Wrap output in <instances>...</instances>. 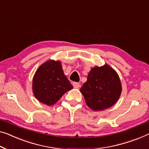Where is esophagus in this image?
Returning a JSON list of instances; mask_svg holds the SVG:
<instances>
[{"label":"esophagus","instance_id":"obj_1","mask_svg":"<svg viewBox=\"0 0 149 149\" xmlns=\"http://www.w3.org/2000/svg\"><path fill=\"white\" fill-rule=\"evenodd\" d=\"M73 86H74V87L75 88H79L80 85H79L78 82H74V83H73Z\"/></svg>","mask_w":149,"mask_h":149}]
</instances>
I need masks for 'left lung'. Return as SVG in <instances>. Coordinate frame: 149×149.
<instances>
[{"mask_svg":"<svg viewBox=\"0 0 149 149\" xmlns=\"http://www.w3.org/2000/svg\"><path fill=\"white\" fill-rule=\"evenodd\" d=\"M80 92L89 108L94 111H102L118 101L122 92V84L116 71L105 64L91 69Z\"/></svg>","mask_w":149,"mask_h":149,"instance_id":"left-lung-1","label":"left lung"}]
</instances>
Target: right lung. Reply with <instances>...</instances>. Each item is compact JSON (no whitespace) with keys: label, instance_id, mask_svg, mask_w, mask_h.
<instances>
[{"label":"right lung","instance_id":"right-lung-1","mask_svg":"<svg viewBox=\"0 0 149 149\" xmlns=\"http://www.w3.org/2000/svg\"><path fill=\"white\" fill-rule=\"evenodd\" d=\"M33 92L40 102L52 106L74 88L62 69L61 61L50 59L41 64L33 79Z\"/></svg>","mask_w":149,"mask_h":149}]
</instances>
